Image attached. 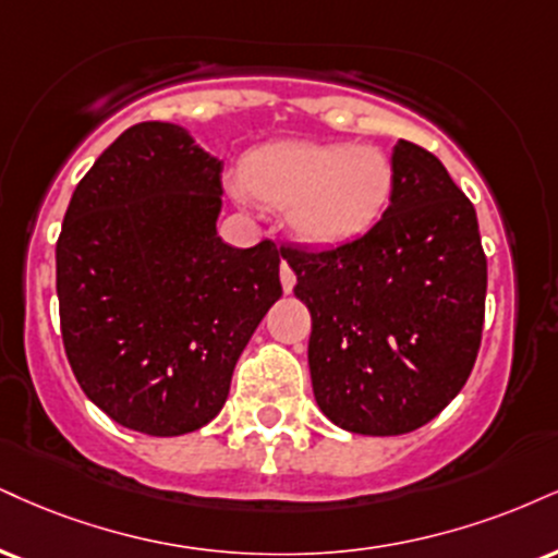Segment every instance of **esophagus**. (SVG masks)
<instances>
[{"label":"esophagus","mask_w":558,"mask_h":558,"mask_svg":"<svg viewBox=\"0 0 558 558\" xmlns=\"http://www.w3.org/2000/svg\"><path fill=\"white\" fill-rule=\"evenodd\" d=\"M280 283H283V291L286 293H291L293 286H296V272H293L291 267L286 265V262H283V265H280Z\"/></svg>","instance_id":"obj_1"}]
</instances>
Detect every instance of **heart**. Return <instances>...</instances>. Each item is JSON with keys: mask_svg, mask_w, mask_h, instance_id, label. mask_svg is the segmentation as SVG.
I'll use <instances>...</instances> for the list:
<instances>
[{"mask_svg": "<svg viewBox=\"0 0 558 558\" xmlns=\"http://www.w3.org/2000/svg\"><path fill=\"white\" fill-rule=\"evenodd\" d=\"M395 171L377 147L348 143H275L244 163V189L262 205L286 210L308 244H343L366 233L392 197Z\"/></svg>", "mask_w": 558, "mask_h": 558, "instance_id": "b5f03b06", "label": "heart"}]
</instances>
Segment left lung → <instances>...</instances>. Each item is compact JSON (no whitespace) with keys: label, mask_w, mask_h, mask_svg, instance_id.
Returning <instances> with one entry per match:
<instances>
[{"label":"left lung","mask_w":558,"mask_h":558,"mask_svg":"<svg viewBox=\"0 0 558 558\" xmlns=\"http://www.w3.org/2000/svg\"><path fill=\"white\" fill-rule=\"evenodd\" d=\"M389 207L332 250L283 246L312 314L308 372L335 426L398 436L436 418L471 377L486 254L471 199L441 160L398 140Z\"/></svg>","instance_id":"left-lung-1"}]
</instances>
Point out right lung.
Returning a JSON list of instances; mask_svg holds the SVG:
<instances>
[{
    "label": "right lung",
    "instance_id": "add662e5",
    "mask_svg": "<svg viewBox=\"0 0 558 558\" xmlns=\"http://www.w3.org/2000/svg\"><path fill=\"white\" fill-rule=\"evenodd\" d=\"M223 160L177 124L119 134L85 173L57 241L62 340L83 392L132 432L210 424L233 366L283 293V250L218 236Z\"/></svg>",
    "mask_w": 558,
    "mask_h": 558
}]
</instances>
